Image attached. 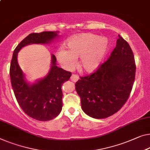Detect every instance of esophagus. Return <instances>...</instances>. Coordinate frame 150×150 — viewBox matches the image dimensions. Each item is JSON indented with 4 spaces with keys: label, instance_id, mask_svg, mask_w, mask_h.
<instances>
[{
    "label": "esophagus",
    "instance_id": "34e87169",
    "mask_svg": "<svg viewBox=\"0 0 150 150\" xmlns=\"http://www.w3.org/2000/svg\"><path fill=\"white\" fill-rule=\"evenodd\" d=\"M79 79V77H78L77 75H72L71 77V80L73 82H76L77 81V80Z\"/></svg>",
    "mask_w": 150,
    "mask_h": 150
}]
</instances>
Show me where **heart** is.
<instances>
[{
    "label": "heart",
    "instance_id": "obj_1",
    "mask_svg": "<svg viewBox=\"0 0 150 150\" xmlns=\"http://www.w3.org/2000/svg\"><path fill=\"white\" fill-rule=\"evenodd\" d=\"M68 51L61 48L56 52L59 63L66 69L74 66L79 58V65L83 71L92 73L99 67L108 48V40L92 33L75 35L67 43Z\"/></svg>",
    "mask_w": 150,
    "mask_h": 150
}]
</instances>
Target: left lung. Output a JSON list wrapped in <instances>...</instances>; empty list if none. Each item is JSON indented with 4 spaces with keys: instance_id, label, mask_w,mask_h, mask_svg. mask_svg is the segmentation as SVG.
Listing matches in <instances>:
<instances>
[{
    "instance_id": "1",
    "label": "left lung",
    "mask_w": 150,
    "mask_h": 150,
    "mask_svg": "<svg viewBox=\"0 0 150 150\" xmlns=\"http://www.w3.org/2000/svg\"><path fill=\"white\" fill-rule=\"evenodd\" d=\"M135 70L133 51L118 35L117 45L108 59L94 73L81 77L75 83L84 112L98 119L117 112L130 95Z\"/></svg>"
}]
</instances>
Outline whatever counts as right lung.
I'll use <instances>...</instances> for the list:
<instances>
[{
  "instance_id": "obj_1",
  "label": "right lung",
  "mask_w": 150,
  "mask_h": 150,
  "mask_svg": "<svg viewBox=\"0 0 150 150\" xmlns=\"http://www.w3.org/2000/svg\"><path fill=\"white\" fill-rule=\"evenodd\" d=\"M58 36L57 32L32 33L24 38L15 49L10 66L11 86L18 104L27 115L40 121L52 120L59 115L62 107L63 83L70 79L71 73L56 65L52 55V65L43 79L32 85L27 83L17 62V53L23 47L32 44H48Z\"/></svg>"
}]
</instances>
